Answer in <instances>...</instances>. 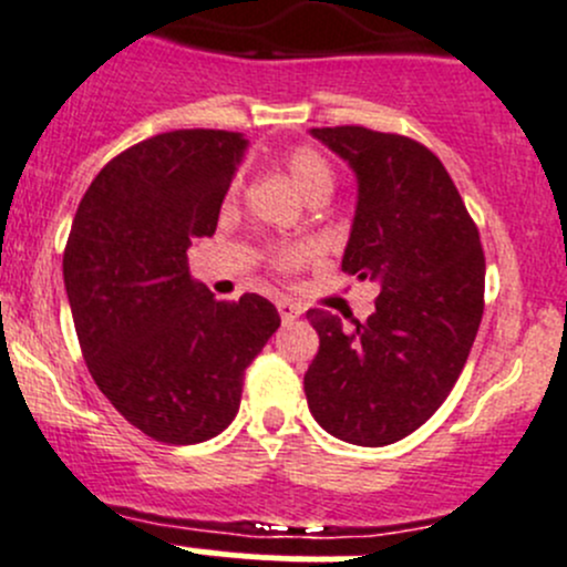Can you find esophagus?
<instances>
[{"label":"esophagus","instance_id":"1","mask_svg":"<svg viewBox=\"0 0 567 567\" xmlns=\"http://www.w3.org/2000/svg\"><path fill=\"white\" fill-rule=\"evenodd\" d=\"M278 313H281L284 322H295V319L302 313V306L295 300H278Z\"/></svg>","mask_w":567,"mask_h":567}]
</instances>
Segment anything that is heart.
Here are the masks:
<instances>
[{"mask_svg":"<svg viewBox=\"0 0 567 567\" xmlns=\"http://www.w3.org/2000/svg\"><path fill=\"white\" fill-rule=\"evenodd\" d=\"M284 167L289 173L291 182L297 184L302 195L308 200L319 198V195H330L333 189V171H330L328 159H324L319 151L313 148H291L289 154L284 156ZM311 259V248L308 245H291V248H284L278 254L276 267L284 272H295L297 267H302Z\"/></svg>","mask_w":567,"mask_h":567,"instance_id":"obj_1","label":"heart"}]
</instances>
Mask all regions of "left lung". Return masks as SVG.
<instances>
[{"mask_svg":"<svg viewBox=\"0 0 567 567\" xmlns=\"http://www.w3.org/2000/svg\"><path fill=\"white\" fill-rule=\"evenodd\" d=\"M355 171L358 206L341 270L374 281L367 322L311 308L319 352L302 385L313 419L341 441L385 446L450 396L485 308V254L439 156L402 134L311 128Z\"/></svg>","mask_w":567,"mask_h":567,"instance_id":"1","label":"left lung"}]
</instances>
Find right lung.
<instances>
[{"label": "right lung", "mask_w": 567, "mask_h": 567, "mask_svg": "<svg viewBox=\"0 0 567 567\" xmlns=\"http://www.w3.org/2000/svg\"><path fill=\"white\" fill-rule=\"evenodd\" d=\"M248 140L178 128L101 167L80 200L63 278L82 355L117 413L162 444L234 422L245 369L281 324L261 295L215 300L187 250L212 237Z\"/></svg>", "instance_id": "1"}]
</instances>
